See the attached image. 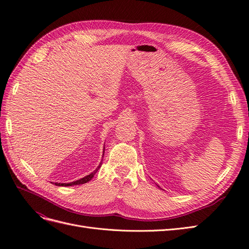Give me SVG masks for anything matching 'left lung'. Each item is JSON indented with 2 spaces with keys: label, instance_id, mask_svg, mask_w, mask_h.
I'll list each match as a JSON object with an SVG mask.
<instances>
[{
  "label": "left lung",
  "instance_id": "1",
  "mask_svg": "<svg viewBox=\"0 0 249 249\" xmlns=\"http://www.w3.org/2000/svg\"><path fill=\"white\" fill-rule=\"evenodd\" d=\"M158 187H159V186H158Z\"/></svg>",
  "mask_w": 249,
  "mask_h": 249
}]
</instances>
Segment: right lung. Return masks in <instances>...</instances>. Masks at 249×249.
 I'll return each instance as SVG.
<instances>
[{"mask_svg": "<svg viewBox=\"0 0 249 249\" xmlns=\"http://www.w3.org/2000/svg\"><path fill=\"white\" fill-rule=\"evenodd\" d=\"M104 153H105V148H104ZM103 157H104V154H103ZM101 167V162L99 163V165L97 166V168L93 171L91 172L88 176H86L85 178H83L81 179H78L76 181H71V182H67V183H61V182H54L55 186H58V187H71V186H78V185H83V183H86L88 181H90L93 177L95 176V173L98 171V169Z\"/></svg>", "mask_w": 249, "mask_h": 249, "instance_id": "1", "label": "right lung"}]
</instances>
